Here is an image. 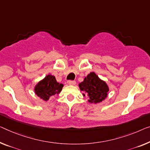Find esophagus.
I'll use <instances>...</instances> for the list:
<instances>
[{
    "mask_svg": "<svg viewBox=\"0 0 150 150\" xmlns=\"http://www.w3.org/2000/svg\"><path fill=\"white\" fill-rule=\"evenodd\" d=\"M67 83L69 85H70V86H74V85H75L76 82L75 81H71V80H69V81H67Z\"/></svg>",
    "mask_w": 150,
    "mask_h": 150,
    "instance_id": "34e87169",
    "label": "esophagus"
}]
</instances>
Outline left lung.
I'll return each instance as SVG.
<instances>
[{"mask_svg": "<svg viewBox=\"0 0 150 150\" xmlns=\"http://www.w3.org/2000/svg\"><path fill=\"white\" fill-rule=\"evenodd\" d=\"M80 90L89 98L88 102L97 104L102 102L108 96L109 88L106 83L100 79L94 72H91L84 78L83 81L79 84Z\"/></svg>", "mask_w": 150, "mask_h": 150, "instance_id": "1", "label": "left lung"}]
</instances>
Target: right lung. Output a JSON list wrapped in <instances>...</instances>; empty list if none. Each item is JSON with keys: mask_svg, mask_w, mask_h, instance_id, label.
I'll return each instance as SVG.
<instances>
[{"mask_svg": "<svg viewBox=\"0 0 150 150\" xmlns=\"http://www.w3.org/2000/svg\"><path fill=\"white\" fill-rule=\"evenodd\" d=\"M63 85L57 81L54 76L48 75L35 85V93L44 101H48L51 96L59 94Z\"/></svg>", "mask_w": 150, "mask_h": 150, "instance_id": "add662e5", "label": "right lung"}]
</instances>
